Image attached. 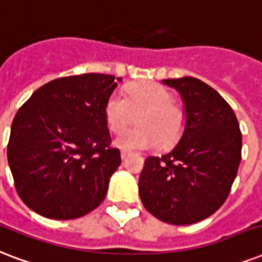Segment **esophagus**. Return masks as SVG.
Segmentation results:
<instances>
[{
  "instance_id": "1",
  "label": "esophagus",
  "mask_w": 262,
  "mask_h": 262,
  "mask_svg": "<svg viewBox=\"0 0 262 262\" xmlns=\"http://www.w3.org/2000/svg\"><path fill=\"white\" fill-rule=\"evenodd\" d=\"M120 155H121V159H125V157L128 156V152H125V150H121V153H120Z\"/></svg>"
}]
</instances>
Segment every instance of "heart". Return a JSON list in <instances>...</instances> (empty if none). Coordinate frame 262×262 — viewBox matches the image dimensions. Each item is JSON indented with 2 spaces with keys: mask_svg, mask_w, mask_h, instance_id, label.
Masks as SVG:
<instances>
[{
  "mask_svg": "<svg viewBox=\"0 0 262 262\" xmlns=\"http://www.w3.org/2000/svg\"><path fill=\"white\" fill-rule=\"evenodd\" d=\"M138 121L139 127L128 129L115 141L124 150H146L159 143L161 149L176 145L185 128V112L174 102L167 88L156 82L131 85L125 99L113 94L106 102L105 119L112 133L119 134Z\"/></svg>",
  "mask_w": 262,
  "mask_h": 262,
  "instance_id": "b5f03b06",
  "label": "heart"
}]
</instances>
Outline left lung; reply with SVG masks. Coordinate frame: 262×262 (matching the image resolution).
<instances>
[{
    "label": "left lung",
    "instance_id": "left-lung-1",
    "mask_svg": "<svg viewBox=\"0 0 262 262\" xmlns=\"http://www.w3.org/2000/svg\"><path fill=\"white\" fill-rule=\"evenodd\" d=\"M163 82L182 96L185 129L171 152L145 160L139 196L160 221L190 225L227 200L241 164L242 133L231 106L206 82L194 77Z\"/></svg>",
    "mask_w": 262,
    "mask_h": 262
}]
</instances>
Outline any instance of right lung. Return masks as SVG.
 Masks as SVG:
<instances>
[{
    "mask_svg": "<svg viewBox=\"0 0 262 262\" xmlns=\"http://www.w3.org/2000/svg\"><path fill=\"white\" fill-rule=\"evenodd\" d=\"M116 81L99 73L56 78L17 110L8 163L19 198L37 214L74 220L103 202L121 163L105 119Z\"/></svg>",
    "mask_w": 262,
    "mask_h": 262,
    "instance_id": "obj_1",
    "label": "right lung"
}]
</instances>
